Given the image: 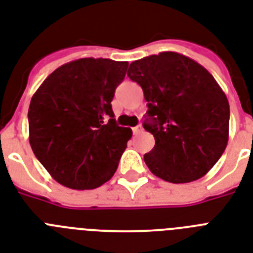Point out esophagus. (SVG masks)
I'll use <instances>...</instances> for the list:
<instances>
[{"label": "esophagus", "mask_w": 253, "mask_h": 253, "mask_svg": "<svg viewBox=\"0 0 253 253\" xmlns=\"http://www.w3.org/2000/svg\"><path fill=\"white\" fill-rule=\"evenodd\" d=\"M132 131H133V133H135V135H139V133L143 132V127H141L140 125H137L136 127H133Z\"/></svg>", "instance_id": "esophagus-1"}]
</instances>
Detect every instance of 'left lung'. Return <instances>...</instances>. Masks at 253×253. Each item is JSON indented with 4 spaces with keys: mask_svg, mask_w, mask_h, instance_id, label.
<instances>
[{
    "mask_svg": "<svg viewBox=\"0 0 253 253\" xmlns=\"http://www.w3.org/2000/svg\"><path fill=\"white\" fill-rule=\"evenodd\" d=\"M127 75L144 92L143 127L155 136L144 155L152 173L170 183L204 176L225 152L230 106L208 70L175 52L137 59Z\"/></svg>",
    "mask_w": 253,
    "mask_h": 253,
    "instance_id": "obj_1",
    "label": "left lung"
}]
</instances>
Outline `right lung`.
<instances>
[{"instance_id": "right-lung-1", "label": "right lung", "mask_w": 253, "mask_h": 253, "mask_svg": "<svg viewBox=\"0 0 253 253\" xmlns=\"http://www.w3.org/2000/svg\"><path fill=\"white\" fill-rule=\"evenodd\" d=\"M128 62L80 58L54 70L28 109L30 144L62 186L93 190L118 168L132 131L114 120L112 100Z\"/></svg>"}]
</instances>
